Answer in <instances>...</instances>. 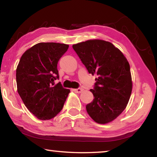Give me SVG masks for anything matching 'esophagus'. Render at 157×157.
I'll list each match as a JSON object with an SVG mask.
<instances>
[{
	"instance_id": "34e87169",
	"label": "esophagus",
	"mask_w": 157,
	"mask_h": 157,
	"mask_svg": "<svg viewBox=\"0 0 157 157\" xmlns=\"http://www.w3.org/2000/svg\"><path fill=\"white\" fill-rule=\"evenodd\" d=\"M73 91L76 92V93H81V92L83 91V89L78 88H77V89H74Z\"/></svg>"
}]
</instances>
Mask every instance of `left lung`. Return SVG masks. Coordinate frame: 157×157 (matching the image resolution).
I'll use <instances>...</instances> for the list:
<instances>
[{
  "label": "left lung",
  "mask_w": 157,
  "mask_h": 157,
  "mask_svg": "<svg viewBox=\"0 0 157 157\" xmlns=\"http://www.w3.org/2000/svg\"><path fill=\"white\" fill-rule=\"evenodd\" d=\"M92 75L96 74L94 99L86 105L92 119L99 124L113 121L122 113L132 90L130 66L123 53L112 43L91 40L72 46Z\"/></svg>",
  "instance_id": "1"
}]
</instances>
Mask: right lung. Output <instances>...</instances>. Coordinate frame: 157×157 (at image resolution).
<instances>
[{
    "mask_svg": "<svg viewBox=\"0 0 157 157\" xmlns=\"http://www.w3.org/2000/svg\"><path fill=\"white\" fill-rule=\"evenodd\" d=\"M69 45L38 43L22 55L16 71L18 93L30 113L42 120L52 119L63 109L69 93L60 83L57 65Z\"/></svg>",
    "mask_w": 157,
    "mask_h": 157,
    "instance_id": "obj_1",
    "label": "right lung"
}]
</instances>
